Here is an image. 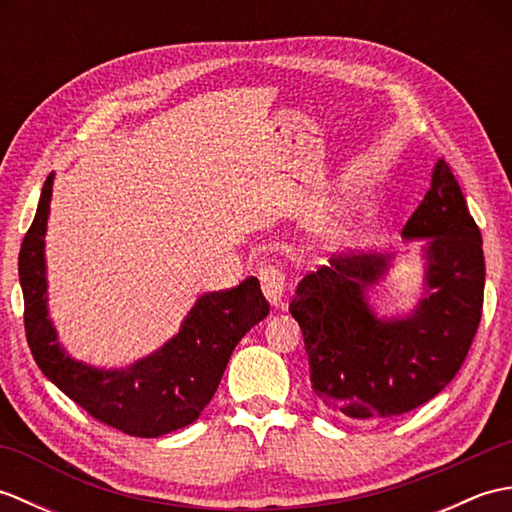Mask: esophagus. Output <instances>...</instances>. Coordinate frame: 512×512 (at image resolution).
<instances>
[{"instance_id":"34e87169","label":"esophagus","mask_w":512,"mask_h":512,"mask_svg":"<svg viewBox=\"0 0 512 512\" xmlns=\"http://www.w3.org/2000/svg\"><path fill=\"white\" fill-rule=\"evenodd\" d=\"M259 281H262V290L270 306L284 308V292H286V277L281 273L279 266H262L259 270Z\"/></svg>"}]
</instances>
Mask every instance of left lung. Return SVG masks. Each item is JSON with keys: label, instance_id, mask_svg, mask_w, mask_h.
I'll return each mask as SVG.
<instances>
[{"label": "left lung", "instance_id": "obj_1", "mask_svg": "<svg viewBox=\"0 0 512 512\" xmlns=\"http://www.w3.org/2000/svg\"><path fill=\"white\" fill-rule=\"evenodd\" d=\"M402 235L429 237V290L411 317L378 321L367 308V290L389 266L383 255H332L328 266L299 281L290 303L312 389L356 420L402 416L440 394L482 319V233L444 158Z\"/></svg>", "mask_w": 512, "mask_h": 512}]
</instances>
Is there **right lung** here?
<instances>
[{"instance_id": "right-lung-1", "label": "right lung", "mask_w": 512, "mask_h": 512, "mask_svg": "<svg viewBox=\"0 0 512 512\" xmlns=\"http://www.w3.org/2000/svg\"><path fill=\"white\" fill-rule=\"evenodd\" d=\"M52 173L43 182L35 220L19 250L26 339L35 363L65 396L127 436L158 438L187 427L209 405L239 339L268 314L255 277L209 292L195 303L180 332L123 372H101L65 356L46 310L43 235L50 211Z\"/></svg>"}]
</instances>
